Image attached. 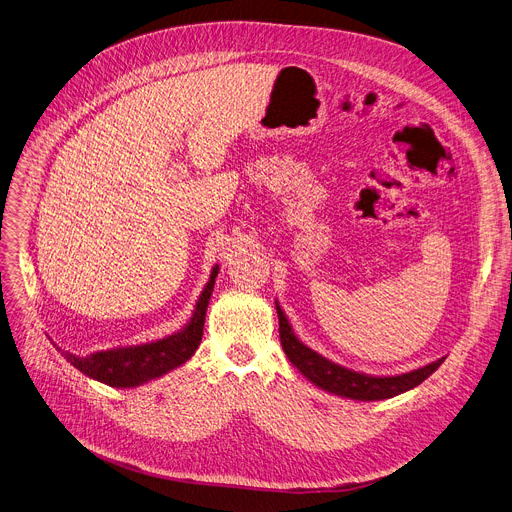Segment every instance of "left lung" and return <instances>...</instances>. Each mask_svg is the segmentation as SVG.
I'll list each match as a JSON object with an SVG mask.
<instances>
[{"label":"left lung","mask_w":512,"mask_h":512,"mask_svg":"<svg viewBox=\"0 0 512 512\" xmlns=\"http://www.w3.org/2000/svg\"><path fill=\"white\" fill-rule=\"evenodd\" d=\"M277 308V318H280V341L282 347L288 355V359L302 371V374L316 384L318 388L339 394V396H347L353 400H386L392 396H398L414 386H418L421 382H425L433 371L445 361L437 359L435 363H429L421 369H414L410 374H402V376H392V378H374V376H365V374H357V371L345 369L329 359H324L322 355H318L316 351L308 349L306 345H302L296 335L292 333L290 322L286 318V314L282 312V308L275 304Z\"/></svg>","instance_id":"1"}]
</instances>
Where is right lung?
<instances>
[{
    "instance_id": "1",
    "label": "right lung",
    "mask_w": 512,
    "mask_h": 512,
    "mask_svg": "<svg viewBox=\"0 0 512 512\" xmlns=\"http://www.w3.org/2000/svg\"><path fill=\"white\" fill-rule=\"evenodd\" d=\"M216 275L218 265L212 269L210 282L206 284L196 304V312L190 324L181 333L161 339L157 343L100 351L89 357H75L71 353H63L65 359L75 365L81 374L114 388H134L167 374L173 367L188 361L202 341L206 310L214 290Z\"/></svg>"
}]
</instances>
